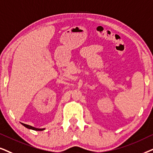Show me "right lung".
I'll return each mask as SVG.
<instances>
[{
	"label": "right lung",
	"mask_w": 153,
	"mask_h": 153,
	"mask_svg": "<svg viewBox=\"0 0 153 153\" xmlns=\"http://www.w3.org/2000/svg\"><path fill=\"white\" fill-rule=\"evenodd\" d=\"M22 125H23V126H24V127H25L27 128V129H32V130H35V131H42V130L45 129V128H42V129H39V128L33 127H32V126L26 125V124H24V123H22Z\"/></svg>",
	"instance_id": "1"
}]
</instances>
